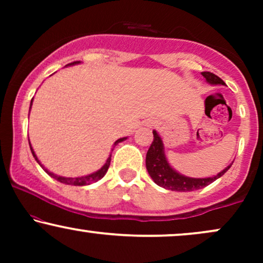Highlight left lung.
<instances>
[{
    "instance_id": "left-lung-1",
    "label": "left lung",
    "mask_w": 263,
    "mask_h": 263,
    "mask_svg": "<svg viewBox=\"0 0 263 263\" xmlns=\"http://www.w3.org/2000/svg\"><path fill=\"white\" fill-rule=\"evenodd\" d=\"M201 74L211 85H225L224 81L220 79L218 75L210 73V71H204ZM231 164H229L225 170H222L214 177L190 178L183 176V174L178 173L174 168H172V165L168 163L167 157L164 155V144L157 131H153V142L146 156V168L153 182L162 188L173 190V192H193V190L205 188L206 185L215 182L216 179H219L220 177L224 176L231 167Z\"/></svg>"
}]
</instances>
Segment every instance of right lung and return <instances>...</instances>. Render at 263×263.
<instances>
[{
	"mask_svg": "<svg viewBox=\"0 0 263 263\" xmlns=\"http://www.w3.org/2000/svg\"><path fill=\"white\" fill-rule=\"evenodd\" d=\"M79 63H80V62H74V63H70V64H68V65H75V64H79ZM32 102H33V99H32V101H31V106H29V111H31V107H32ZM126 138H127V137L119 138V140H117L116 142H115V143H114V146H116V144L119 143V142H122V141H125ZM29 147H31V152H32V155H33V157H34V158H35V161L38 162V164L41 165V167L43 168V170H44L45 172H47V173L49 174L50 177L54 178V179H55V180H58V182H60V183L68 184V185H86V184H90V183H95V182H98V180H100L101 178L104 177L105 174H106V172H107V170H108V167H110V162H111V155L108 156V158L106 159V162H105V164L102 165V167L100 168V170H99V171H96V172H93V173H91V174H87V176H84V177H77V178H66V177H60V176H57V174L52 173V172H49V171L47 170V168H44V165L42 164L41 162H39V159L37 158V156H35L34 151H33L32 146H31V142H29Z\"/></svg>",
	"mask_w": 263,
	"mask_h": 263,
	"instance_id": "1",
	"label": "right lung"
}]
</instances>
